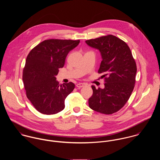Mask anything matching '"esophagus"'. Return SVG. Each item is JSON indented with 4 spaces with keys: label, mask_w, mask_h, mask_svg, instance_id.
Here are the masks:
<instances>
[{
    "label": "esophagus",
    "mask_w": 160,
    "mask_h": 160,
    "mask_svg": "<svg viewBox=\"0 0 160 160\" xmlns=\"http://www.w3.org/2000/svg\"><path fill=\"white\" fill-rule=\"evenodd\" d=\"M86 84L85 83H78L76 84V87L78 88H82L84 87V86H86Z\"/></svg>",
    "instance_id": "34e87169"
}]
</instances>
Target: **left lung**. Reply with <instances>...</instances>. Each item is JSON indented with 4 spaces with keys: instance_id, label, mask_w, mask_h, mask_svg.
Here are the masks:
<instances>
[{
    "instance_id": "8db88e82",
    "label": "left lung",
    "mask_w": 160,
    "mask_h": 160,
    "mask_svg": "<svg viewBox=\"0 0 160 160\" xmlns=\"http://www.w3.org/2000/svg\"><path fill=\"white\" fill-rule=\"evenodd\" d=\"M86 43L100 51L102 61L98 72L104 73L105 82L103 89L92 86L89 107L101 113L113 114L124 107L133 91L136 62L127 44L113 35L88 40Z\"/></svg>"
}]
</instances>
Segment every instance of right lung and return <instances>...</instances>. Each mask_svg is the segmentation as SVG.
<instances>
[{
  "instance_id": "obj_1",
  "label": "right lung",
  "mask_w": 160,
  "mask_h": 160,
  "mask_svg": "<svg viewBox=\"0 0 160 160\" xmlns=\"http://www.w3.org/2000/svg\"><path fill=\"white\" fill-rule=\"evenodd\" d=\"M80 41L48 39L29 53L23 81L27 98L34 108L45 114H56L65 108V100L74 89L70 82L59 85L55 76L63 68L69 52Z\"/></svg>"
}]
</instances>
